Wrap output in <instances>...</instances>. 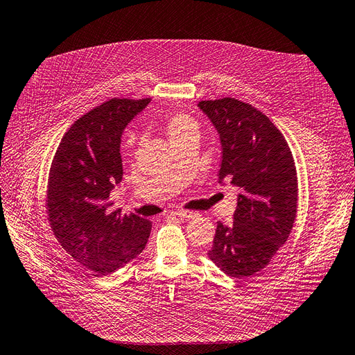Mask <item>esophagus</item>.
<instances>
[{
  "mask_svg": "<svg viewBox=\"0 0 355 355\" xmlns=\"http://www.w3.org/2000/svg\"><path fill=\"white\" fill-rule=\"evenodd\" d=\"M174 216H177V218L181 219V220H189V219L196 218L197 213H196V211H184V210H182V211H175Z\"/></svg>",
  "mask_w": 355,
  "mask_h": 355,
  "instance_id": "1",
  "label": "esophagus"
}]
</instances>
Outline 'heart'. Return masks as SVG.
I'll return each mask as SVG.
<instances>
[{"mask_svg": "<svg viewBox=\"0 0 355 355\" xmlns=\"http://www.w3.org/2000/svg\"><path fill=\"white\" fill-rule=\"evenodd\" d=\"M164 129L171 144L182 139L187 136H198V125L197 121L184 113H173L169 114L164 121Z\"/></svg>", "mask_w": 355, "mask_h": 355, "instance_id": "obj_1", "label": "heart"}]
</instances>
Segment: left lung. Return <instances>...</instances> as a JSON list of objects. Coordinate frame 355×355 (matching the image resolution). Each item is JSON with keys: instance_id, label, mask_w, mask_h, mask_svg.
Listing matches in <instances>:
<instances>
[{"instance_id": "1", "label": "left lung", "mask_w": 355, "mask_h": 355, "mask_svg": "<svg viewBox=\"0 0 355 355\" xmlns=\"http://www.w3.org/2000/svg\"><path fill=\"white\" fill-rule=\"evenodd\" d=\"M197 105L220 137L219 182L241 190L234 223L218 222L207 257L230 277H251L268 266L295 223V161L282 132L252 105L229 97Z\"/></svg>"}]
</instances>
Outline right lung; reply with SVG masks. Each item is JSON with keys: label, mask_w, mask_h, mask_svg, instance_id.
I'll return each mask as SVG.
<instances>
[{"label": "right lung", "mask_w": 355, "mask_h": 355, "mask_svg": "<svg viewBox=\"0 0 355 355\" xmlns=\"http://www.w3.org/2000/svg\"><path fill=\"white\" fill-rule=\"evenodd\" d=\"M150 98H112L76 120L52 162L48 214L62 248L80 264L107 275L130 263L146 246L152 223L123 214L110 202L121 182V136Z\"/></svg>", "instance_id": "right-lung-1"}]
</instances>
